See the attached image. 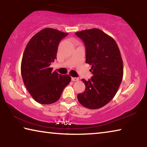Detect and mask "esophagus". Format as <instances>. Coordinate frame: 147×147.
I'll return each instance as SVG.
<instances>
[{
    "instance_id": "1",
    "label": "esophagus",
    "mask_w": 147,
    "mask_h": 147,
    "mask_svg": "<svg viewBox=\"0 0 147 147\" xmlns=\"http://www.w3.org/2000/svg\"><path fill=\"white\" fill-rule=\"evenodd\" d=\"M71 80H72V81L75 82V81H78L79 80V78H76V77H72Z\"/></svg>"
}]
</instances>
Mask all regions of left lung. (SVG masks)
<instances>
[{
	"mask_svg": "<svg viewBox=\"0 0 147 147\" xmlns=\"http://www.w3.org/2000/svg\"><path fill=\"white\" fill-rule=\"evenodd\" d=\"M76 35L84 42L86 62L91 65L93 74L88 81L82 79L86 89L77 98L87 108H100L112 100L123 80L120 51L114 39L98 28L78 32Z\"/></svg>",
	"mask_w": 147,
	"mask_h": 147,
	"instance_id": "1",
	"label": "left lung"
}]
</instances>
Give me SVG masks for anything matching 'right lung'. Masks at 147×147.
<instances>
[{"label":"right lung","instance_id":"1","mask_svg":"<svg viewBox=\"0 0 147 147\" xmlns=\"http://www.w3.org/2000/svg\"><path fill=\"white\" fill-rule=\"evenodd\" d=\"M68 33L46 28L32 37L24 49L21 71L27 90L37 102L51 104L58 101L71 76L61 75L53 68L59 43Z\"/></svg>","mask_w":147,"mask_h":147}]
</instances>
